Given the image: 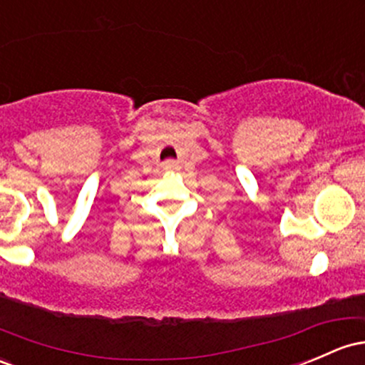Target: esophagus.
I'll return each instance as SVG.
<instances>
[{"label": "esophagus", "instance_id": "34e87169", "mask_svg": "<svg viewBox=\"0 0 365 365\" xmlns=\"http://www.w3.org/2000/svg\"><path fill=\"white\" fill-rule=\"evenodd\" d=\"M178 162L175 160H167V162H163V168L165 170H178Z\"/></svg>", "mask_w": 365, "mask_h": 365}]
</instances>
